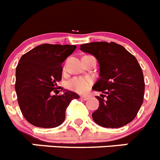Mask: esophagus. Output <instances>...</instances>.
I'll list each match as a JSON object with an SVG mask.
<instances>
[{
    "label": "esophagus",
    "mask_w": 160,
    "mask_h": 160,
    "mask_svg": "<svg viewBox=\"0 0 160 160\" xmlns=\"http://www.w3.org/2000/svg\"><path fill=\"white\" fill-rule=\"evenodd\" d=\"M88 98H89V97H88V96H81V97H80V99L84 100V101L88 100Z\"/></svg>",
    "instance_id": "1"
}]
</instances>
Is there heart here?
I'll return each instance as SVG.
<instances>
[{"mask_svg": "<svg viewBox=\"0 0 160 160\" xmlns=\"http://www.w3.org/2000/svg\"><path fill=\"white\" fill-rule=\"evenodd\" d=\"M93 84V80L89 76H76L67 82L68 89L80 94L86 93L89 91Z\"/></svg>", "mask_w": 160, "mask_h": 160, "instance_id": "1", "label": "heart"}]
</instances>
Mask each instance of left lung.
Masks as SVG:
<instances>
[{
	"label": "left lung",
	"instance_id": "obj_1",
	"mask_svg": "<svg viewBox=\"0 0 160 160\" xmlns=\"http://www.w3.org/2000/svg\"><path fill=\"white\" fill-rule=\"evenodd\" d=\"M80 50L94 55L100 64V78L92 89L102 94L97 97L99 108L92 114L94 122L106 128L130 123L143 102L145 83L138 60L113 42L85 43Z\"/></svg>",
	"mask_w": 160,
	"mask_h": 160
}]
</instances>
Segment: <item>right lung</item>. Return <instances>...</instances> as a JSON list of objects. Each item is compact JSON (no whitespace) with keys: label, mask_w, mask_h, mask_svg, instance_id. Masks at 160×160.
<instances>
[{"label":"right lung","mask_w":160,"mask_h":160,"mask_svg":"<svg viewBox=\"0 0 160 160\" xmlns=\"http://www.w3.org/2000/svg\"><path fill=\"white\" fill-rule=\"evenodd\" d=\"M75 45L42 44L21 57L16 68L15 90L22 115L30 124L42 128L60 126L65 119L66 109L76 92L52 95L62 79L61 63L76 50Z\"/></svg>","instance_id":"obj_1"}]
</instances>
